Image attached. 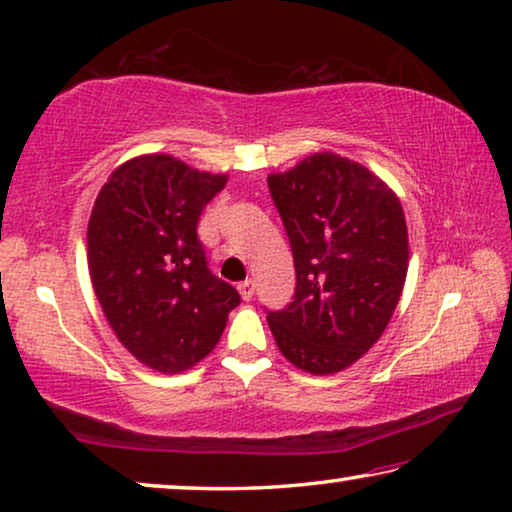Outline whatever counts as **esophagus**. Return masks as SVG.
I'll return each mask as SVG.
<instances>
[{"mask_svg": "<svg viewBox=\"0 0 512 512\" xmlns=\"http://www.w3.org/2000/svg\"><path fill=\"white\" fill-rule=\"evenodd\" d=\"M238 290H240L242 300H245V302H249V300H251V297H254V281H251V279H245V281H240V283H238Z\"/></svg>", "mask_w": 512, "mask_h": 512, "instance_id": "esophagus-1", "label": "esophagus"}]
</instances>
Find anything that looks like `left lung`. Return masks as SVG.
Instances as JSON below:
<instances>
[{"instance_id":"obj_1","label":"left lung","mask_w":512,"mask_h":512,"mask_svg":"<svg viewBox=\"0 0 512 512\" xmlns=\"http://www.w3.org/2000/svg\"><path fill=\"white\" fill-rule=\"evenodd\" d=\"M295 261V300L267 325L283 357L311 375L341 373L387 329L410 265L396 192L364 164L313 153L267 176Z\"/></svg>"}]
</instances>
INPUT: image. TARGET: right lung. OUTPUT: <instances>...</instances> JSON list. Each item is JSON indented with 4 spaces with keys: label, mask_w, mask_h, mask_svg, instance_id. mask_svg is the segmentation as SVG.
<instances>
[{
    "label": "right lung",
    "mask_w": 512,
    "mask_h": 512,
    "mask_svg": "<svg viewBox=\"0 0 512 512\" xmlns=\"http://www.w3.org/2000/svg\"><path fill=\"white\" fill-rule=\"evenodd\" d=\"M229 174L167 153L123 162L100 187L86 258L102 313L125 350L157 373H183L224 334L238 290L210 274L196 224Z\"/></svg>",
    "instance_id": "add662e5"
}]
</instances>
